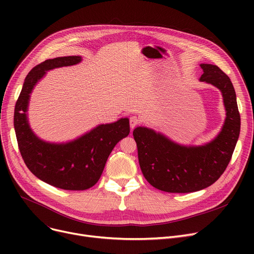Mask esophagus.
Wrapping results in <instances>:
<instances>
[{
    "label": "esophagus",
    "mask_w": 254,
    "mask_h": 254,
    "mask_svg": "<svg viewBox=\"0 0 254 254\" xmlns=\"http://www.w3.org/2000/svg\"><path fill=\"white\" fill-rule=\"evenodd\" d=\"M140 124V118L137 117L136 115H132L129 117V126L131 128H134L136 126Z\"/></svg>",
    "instance_id": "34e87169"
}]
</instances>
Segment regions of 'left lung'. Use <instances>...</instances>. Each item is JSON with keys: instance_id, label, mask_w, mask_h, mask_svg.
Returning <instances> with one entry per match:
<instances>
[{"instance_id": "1", "label": "left lung", "mask_w": 254, "mask_h": 254, "mask_svg": "<svg viewBox=\"0 0 254 254\" xmlns=\"http://www.w3.org/2000/svg\"><path fill=\"white\" fill-rule=\"evenodd\" d=\"M199 65L203 69L199 81L221 91L226 112L222 128L214 139L204 145L186 146L148 127H138L132 131L143 175L159 190L186 193L208 188L222 175L236 147L241 119L233 83L217 65Z\"/></svg>"}]
</instances>
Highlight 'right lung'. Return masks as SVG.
<instances>
[{
	"label": "right lung",
	"instance_id": "add662e5",
	"mask_svg": "<svg viewBox=\"0 0 254 254\" xmlns=\"http://www.w3.org/2000/svg\"><path fill=\"white\" fill-rule=\"evenodd\" d=\"M81 61L79 56L61 57L34 66L24 79L14 110L16 139L26 167L40 180L65 190H84L95 185L114 146L129 134L128 118L100 125L66 143H49L34 134L26 112L35 85L47 71Z\"/></svg>",
	"mask_w": 254,
	"mask_h": 254
}]
</instances>
